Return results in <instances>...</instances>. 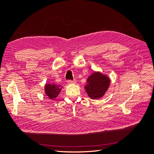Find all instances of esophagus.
<instances>
[{"instance_id":"esophagus-1","label":"esophagus","mask_w":154,"mask_h":154,"mask_svg":"<svg viewBox=\"0 0 154 154\" xmlns=\"http://www.w3.org/2000/svg\"><path fill=\"white\" fill-rule=\"evenodd\" d=\"M76 81L75 80H67L68 84H74V83H76Z\"/></svg>"}]
</instances>
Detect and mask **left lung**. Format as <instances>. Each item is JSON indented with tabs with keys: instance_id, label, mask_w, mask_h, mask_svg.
<instances>
[{
	"instance_id": "obj_1",
	"label": "left lung",
	"mask_w": 154,
	"mask_h": 154,
	"mask_svg": "<svg viewBox=\"0 0 154 154\" xmlns=\"http://www.w3.org/2000/svg\"><path fill=\"white\" fill-rule=\"evenodd\" d=\"M85 87L88 96L92 99H97L103 96L110 85L109 78L100 72H94L88 78Z\"/></svg>"
}]
</instances>
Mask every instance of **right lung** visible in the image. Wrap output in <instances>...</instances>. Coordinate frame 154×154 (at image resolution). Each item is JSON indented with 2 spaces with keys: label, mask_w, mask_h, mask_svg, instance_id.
<instances>
[{
  "label": "right lung",
  "mask_w": 154,
  "mask_h": 154,
  "mask_svg": "<svg viewBox=\"0 0 154 154\" xmlns=\"http://www.w3.org/2000/svg\"><path fill=\"white\" fill-rule=\"evenodd\" d=\"M61 91L60 86L54 84H46L45 86V92L51 100L55 98Z\"/></svg>",
  "instance_id": "obj_1"
}]
</instances>
